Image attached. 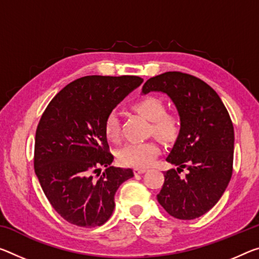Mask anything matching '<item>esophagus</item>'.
I'll return each instance as SVG.
<instances>
[{
  "label": "esophagus",
  "mask_w": 259,
  "mask_h": 259,
  "mask_svg": "<svg viewBox=\"0 0 259 259\" xmlns=\"http://www.w3.org/2000/svg\"><path fill=\"white\" fill-rule=\"evenodd\" d=\"M146 171L145 168H135L134 169V173L135 175H141V174H144Z\"/></svg>",
  "instance_id": "esophagus-1"
}]
</instances>
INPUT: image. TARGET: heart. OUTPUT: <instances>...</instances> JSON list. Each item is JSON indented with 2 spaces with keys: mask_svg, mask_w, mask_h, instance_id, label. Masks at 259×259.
Masks as SVG:
<instances>
[{
  "mask_svg": "<svg viewBox=\"0 0 259 259\" xmlns=\"http://www.w3.org/2000/svg\"><path fill=\"white\" fill-rule=\"evenodd\" d=\"M134 109L143 117L152 122V130L158 137L170 141L179 133V122L173 115L167 114L163 102L154 97H146L134 105ZM104 131L110 142H118L121 128L118 115L110 112L105 118ZM160 153V146L153 141L144 143H130L117 152V159L122 165L136 168L149 167Z\"/></svg>",
  "mask_w": 259,
  "mask_h": 259,
  "instance_id": "b5f03b06",
  "label": "heart"
}]
</instances>
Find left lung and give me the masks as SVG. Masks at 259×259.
<instances>
[{
    "label": "left lung",
    "mask_w": 259,
    "mask_h": 259,
    "mask_svg": "<svg viewBox=\"0 0 259 259\" xmlns=\"http://www.w3.org/2000/svg\"><path fill=\"white\" fill-rule=\"evenodd\" d=\"M165 93L180 116V131L166 160L176 169L163 173L160 205L181 220L199 218L218 203L231 181L234 126L220 97L205 81L168 71L150 78L142 93ZM183 167L188 173L179 176Z\"/></svg>",
    "instance_id": "1"
}]
</instances>
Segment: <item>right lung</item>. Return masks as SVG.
<instances>
[{"instance_id":"1","label":"right lung","mask_w":259,"mask_h":259,"mask_svg":"<svg viewBox=\"0 0 259 259\" xmlns=\"http://www.w3.org/2000/svg\"><path fill=\"white\" fill-rule=\"evenodd\" d=\"M142 83L137 76L78 78L53 98L41 116L35 175L49 203L68 223L86 228L104 225L114 211L115 192L134 176L130 168L110 166L114 157L104 122ZM101 165L106 169L100 176Z\"/></svg>"}]
</instances>
